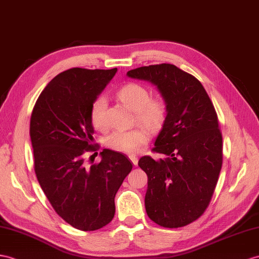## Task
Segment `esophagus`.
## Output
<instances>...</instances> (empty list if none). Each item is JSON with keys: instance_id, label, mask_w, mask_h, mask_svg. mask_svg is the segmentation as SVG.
<instances>
[{"instance_id": "34e87169", "label": "esophagus", "mask_w": 259, "mask_h": 259, "mask_svg": "<svg viewBox=\"0 0 259 259\" xmlns=\"http://www.w3.org/2000/svg\"><path fill=\"white\" fill-rule=\"evenodd\" d=\"M128 158L131 159V161H132V162H133V165H134V166H136L137 163H138V158H137V156H136V155H130V156H128Z\"/></svg>"}]
</instances>
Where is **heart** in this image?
Returning <instances> with one entry per match:
<instances>
[{
	"instance_id": "heart-1",
	"label": "heart",
	"mask_w": 259,
	"mask_h": 259,
	"mask_svg": "<svg viewBox=\"0 0 259 259\" xmlns=\"http://www.w3.org/2000/svg\"><path fill=\"white\" fill-rule=\"evenodd\" d=\"M116 98L134 111V119L143 127L130 131H116L106 137L105 145L110 149L123 154H136L149 141L148 131L158 132L166 122L168 108L161 97H150L147 88L135 82H128L116 91ZM106 101L104 97H98L93 101L90 110V119L98 131L108 127L105 118ZM145 128L144 129L143 127Z\"/></svg>"
}]
</instances>
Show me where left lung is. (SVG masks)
Here are the masks:
<instances>
[{"mask_svg": "<svg viewBox=\"0 0 259 259\" xmlns=\"http://www.w3.org/2000/svg\"><path fill=\"white\" fill-rule=\"evenodd\" d=\"M127 75L157 87L168 115L151 151L138 161L148 177L147 215L163 228H182L209 206L223 161L218 114L201 82L170 64L130 70Z\"/></svg>", "mask_w": 259, "mask_h": 259, "instance_id": "1", "label": "left lung"}]
</instances>
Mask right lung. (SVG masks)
Returning <instances> with one entry per match:
<instances>
[{"mask_svg": "<svg viewBox=\"0 0 259 259\" xmlns=\"http://www.w3.org/2000/svg\"><path fill=\"white\" fill-rule=\"evenodd\" d=\"M116 71L71 68L57 74L30 116L37 180L56 213L84 232L103 228L114 218L115 194L133 168L127 157L111 149L101 151L99 163L84 165L87 151L99 149L91 105Z\"/></svg>", "mask_w": 259, "mask_h": 259, "instance_id": "1", "label": "right lung"}]
</instances>
